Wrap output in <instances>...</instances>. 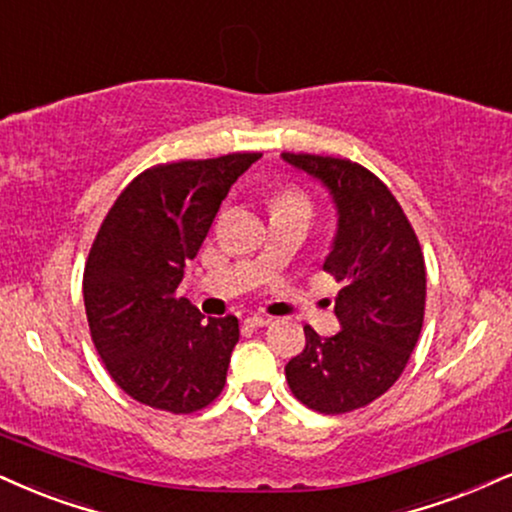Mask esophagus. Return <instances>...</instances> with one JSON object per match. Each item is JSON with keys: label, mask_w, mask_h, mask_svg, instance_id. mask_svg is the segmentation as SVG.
<instances>
[{"label": "esophagus", "mask_w": 512, "mask_h": 512, "mask_svg": "<svg viewBox=\"0 0 512 512\" xmlns=\"http://www.w3.org/2000/svg\"><path fill=\"white\" fill-rule=\"evenodd\" d=\"M270 323H273V318H270V315H249V318H246V325H251V327H266Z\"/></svg>", "instance_id": "esophagus-1"}]
</instances>
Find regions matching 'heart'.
Returning <instances> with one entry per match:
<instances>
[{
  "mask_svg": "<svg viewBox=\"0 0 512 512\" xmlns=\"http://www.w3.org/2000/svg\"><path fill=\"white\" fill-rule=\"evenodd\" d=\"M270 211H273V216H277V213H304V216L311 218L313 206L311 199L299 187H280L270 197Z\"/></svg>",
  "mask_w": 512,
  "mask_h": 512,
  "instance_id": "b5f03b06",
  "label": "heart"
}]
</instances>
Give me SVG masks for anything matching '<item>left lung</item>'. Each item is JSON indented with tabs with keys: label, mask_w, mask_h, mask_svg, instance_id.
<instances>
[{
	"label": "left lung",
	"mask_w": 512,
	"mask_h": 512,
	"mask_svg": "<svg viewBox=\"0 0 512 512\" xmlns=\"http://www.w3.org/2000/svg\"><path fill=\"white\" fill-rule=\"evenodd\" d=\"M282 159L330 189L339 223L323 268L342 282L334 301L342 330L323 339L306 325L304 351L285 368L287 384L318 413H351L389 391L418 344L425 256L399 201L361 163L292 151Z\"/></svg>",
	"instance_id": "8db88e82"
}]
</instances>
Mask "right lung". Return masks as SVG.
Listing matches in <instances>:
<instances>
[{
  "label": "right lung",
  "mask_w": 512,
  "mask_h": 512,
  "mask_svg": "<svg viewBox=\"0 0 512 512\" xmlns=\"http://www.w3.org/2000/svg\"><path fill=\"white\" fill-rule=\"evenodd\" d=\"M258 151L151 166L109 208L82 275L94 349L135 401L187 415L225 387L235 315L208 318L178 285L220 204Z\"/></svg>",
  "instance_id": "obj_1"
}]
</instances>
